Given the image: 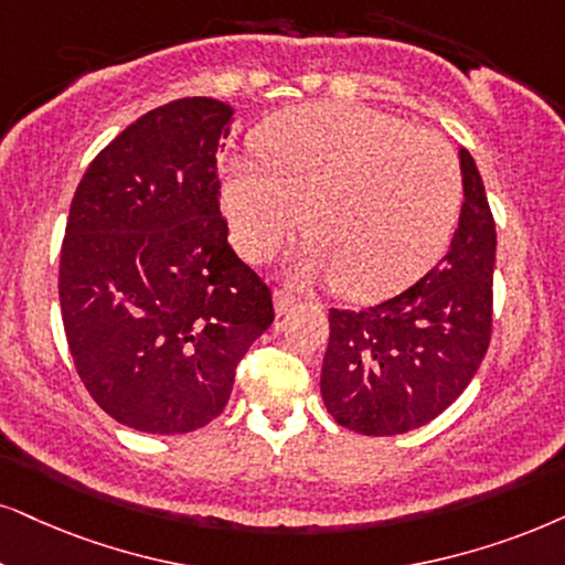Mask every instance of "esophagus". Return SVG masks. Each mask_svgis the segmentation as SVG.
I'll return each mask as SVG.
<instances>
[{
    "instance_id": "1",
    "label": "esophagus",
    "mask_w": 565,
    "mask_h": 565,
    "mask_svg": "<svg viewBox=\"0 0 565 565\" xmlns=\"http://www.w3.org/2000/svg\"><path fill=\"white\" fill-rule=\"evenodd\" d=\"M295 302H297V297L289 295L287 289H278L276 295H274V305H276L278 316H284V312L291 310V307H295Z\"/></svg>"
}]
</instances>
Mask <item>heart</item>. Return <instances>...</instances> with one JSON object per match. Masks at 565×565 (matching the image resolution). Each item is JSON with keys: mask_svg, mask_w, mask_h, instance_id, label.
Listing matches in <instances>:
<instances>
[{"mask_svg": "<svg viewBox=\"0 0 565 565\" xmlns=\"http://www.w3.org/2000/svg\"><path fill=\"white\" fill-rule=\"evenodd\" d=\"M258 163L237 161L221 184L230 234L266 260L302 224L307 268L354 299L396 295L430 270L463 203L454 148L394 114L310 104L255 135Z\"/></svg>", "mask_w": 565, "mask_h": 565, "instance_id": "1", "label": "heart"}]
</instances>
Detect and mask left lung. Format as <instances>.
<instances>
[{"mask_svg": "<svg viewBox=\"0 0 565 565\" xmlns=\"http://www.w3.org/2000/svg\"><path fill=\"white\" fill-rule=\"evenodd\" d=\"M459 156V230L438 266L381 305L328 312L320 394L335 423L354 433L398 435L430 423L488 354L495 218L475 159Z\"/></svg>", "mask_w": 565, "mask_h": 565, "instance_id": "left-lung-1", "label": "left lung"}]
</instances>
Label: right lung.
Returning <instances> with one entry per match:
<instances>
[{"mask_svg": "<svg viewBox=\"0 0 565 565\" xmlns=\"http://www.w3.org/2000/svg\"><path fill=\"white\" fill-rule=\"evenodd\" d=\"M230 104L192 96L142 114L77 184L60 255L75 370L109 417L192 433L230 402L234 373L274 323L268 284L230 247L216 153Z\"/></svg>", "mask_w": 565, "mask_h": 565, "instance_id": "add662e5", "label": "right lung"}]
</instances>
